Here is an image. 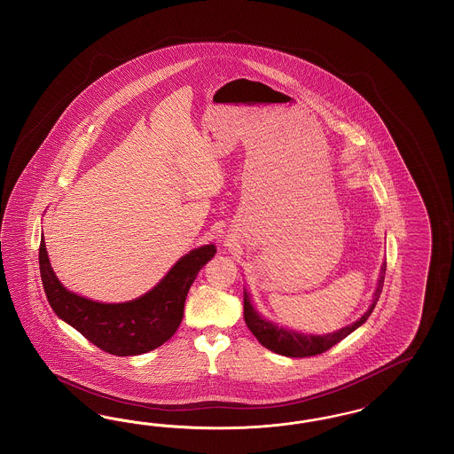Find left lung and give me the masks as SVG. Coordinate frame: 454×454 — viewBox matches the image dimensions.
Masks as SVG:
<instances>
[{"mask_svg":"<svg viewBox=\"0 0 454 454\" xmlns=\"http://www.w3.org/2000/svg\"><path fill=\"white\" fill-rule=\"evenodd\" d=\"M384 277H386V262L380 266V273L377 278V286L372 294V301L369 309L364 312L359 320H356L350 325H345L342 329L330 332V333H303L290 327H283L271 320H268L265 315L256 310L250 292L245 288V322L251 330V333L256 337L260 344L266 347L268 350L280 354L285 357H310L329 350L332 345L339 344L344 340L347 335H350L354 330L359 329L362 324L367 322L369 315L375 309V303L380 297L382 286H384Z\"/></svg>","mask_w":454,"mask_h":454,"instance_id":"obj_1","label":"left lung"}]
</instances>
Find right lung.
Returning <instances> with one entry per match:
<instances>
[{"label":"right lung","instance_id":"1","mask_svg":"<svg viewBox=\"0 0 454 454\" xmlns=\"http://www.w3.org/2000/svg\"><path fill=\"white\" fill-rule=\"evenodd\" d=\"M215 253L213 243L189 251L147 294L121 303L97 301L63 286L50 263L43 235L38 262L43 290L55 315L98 348L127 357L151 352L171 339L181 325L191 285Z\"/></svg>","mask_w":454,"mask_h":454}]
</instances>
